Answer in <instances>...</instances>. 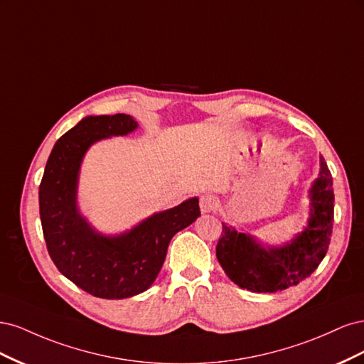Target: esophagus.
Instances as JSON below:
<instances>
[{"instance_id":"esophagus-1","label":"esophagus","mask_w":364,"mask_h":364,"mask_svg":"<svg viewBox=\"0 0 364 364\" xmlns=\"http://www.w3.org/2000/svg\"><path fill=\"white\" fill-rule=\"evenodd\" d=\"M218 208V199L214 194H203L200 197V211L206 213H215Z\"/></svg>"}]
</instances>
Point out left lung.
<instances>
[{
    "mask_svg": "<svg viewBox=\"0 0 364 364\" xmlns=\"http://www.w3.org/2000/svg\"><path fill=\"white\" fill-rule=\"evenodd\" d=\"M310 218L284 246H266L222 223L215 255L228 278L255 293H274L302 282L326 255L334 223L333 176L321 156V173L310 190Z\"/></svg>",
    "mask_w": 364,
    "mask_h": 364,
    "instance_id": "8db88e82",
    "label": "left lung"
}]
</instances>
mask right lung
Masks as SVG:
<instances>
[{"mask_svg": "<svg viewBox=\"0 0 364 364\" xmlns=\"http://www.w3.org/2000/svg\"><path fill=\"white\" fill-rule=\"evenodd\" d=\"M138 127L130 115L86 117L54 144L39 185V213L47 249L65 278L102 299H124L155 282L174 234L200 215L199 199L142 220L129 232L106 237L77 208V182L94 142Z\"/></svg>", "mask_w": 364, "mask_h": 364, "instance_id": "1", "label": "right lung"}]
</instances>
